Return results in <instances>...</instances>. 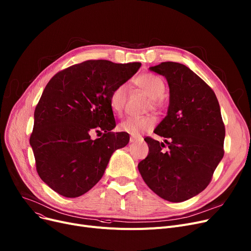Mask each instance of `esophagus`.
Returning a JSON list of instances; mask_svg holds the SVG:
<instances>
[{"label":"esophagus","instance_id":"esophagus-1","mask_svg":"<svg viewBox=\"0 0 251 251\" xmlns=\"http://www.w3.org/2000/svg\"><path fill=\"white\" fill-rule=\"evenodd\" d=\"M137 139H138V138L135 137V136H131V137H130V142H135Z\"/></svg>","mask_w":251,"mask_h":251}]
</instances>
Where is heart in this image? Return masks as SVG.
Returning <instances> with one entry per match:
<instances>
[{"mask_svg":"<svg viewBox=\"0 0 251 251\" xmlns=\"http://www.w3.org/2000/svg\"><path fill=\"white\" fill-rule=\"evenodd\" d=\"M136 85L142 89L147 95L151 98V103L153 109H160L162 105L161 98L164 96L166 85L163 79L154 74L147 73L139 76L135 80ZM127 100V85L119 84L111 92L110 105L113 112L117 115H121L124 111L125 103ZM155 125L154 118L146 117H129L119 124V129L130 135L138 136L143 132L151 130Z\"/></svg>","mask_w":251,"mask_h":251,"instance_id":"1","label":"heart"}]
</instances>
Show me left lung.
Here are the masks:
<instances>
[{
    "label": "left lung",
    "instance_id": "8db88e82",
    "mask_svg": "<svg viewBox=\"0 0 251 251\" xmlns=\"http://www.w3.org/2000/svg\"><path fill=\"white\" fill-rule=\"evenodd\" d=\"M166 77L170 88L167 116L146 137L150 152L138 164L147 185L162 199L181 202L206 188L224 156V125L214 90L185 65L163 62L150 68Z\"/></svg>",
    "mask_w": 251,
    "mask_h": 251
}]
</instances>
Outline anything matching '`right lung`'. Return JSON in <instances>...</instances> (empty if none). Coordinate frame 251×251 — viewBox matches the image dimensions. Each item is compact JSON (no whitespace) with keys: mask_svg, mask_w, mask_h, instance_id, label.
I'll list each match as a JSON object with an SVG mask.
<instances>
[{"mask_svg":"<svg viewBox=\"0 0 251 251\" xmlns=\"http://www.w3.org/2000/svg\"><path fill=\"white\" fill-rule=\"evenodd\" d=\"M141 63L88 60L58 72L47 84L34 111L29 138L38 176L65 197H78L102 177L113 152L129 134L116 127L110 95ZM96 130L102 136L91 140Z\"/></svg>","mask_w":251,"mask_h":251,"instance_id":"add662e5","label":"right lung"}]
</instances>
